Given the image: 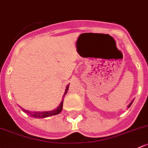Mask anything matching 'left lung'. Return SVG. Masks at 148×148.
<instances>
[{"label":"left lung","instance_id":"1","mask_svg":"<svg viewBox=\"0 0 148 148\" xmlns=\"http://www.w3.org/2000/svg\"><path fill=\"white\" fill-rule=\"evenodd\" d=\"M133 101H134V99H133V101H132L130 103V104H129V105H128V106H127V108H130V106H131V104H132V103H133Z\"/></svg>","mask_w":148,"mask_h":148}]
</instances>
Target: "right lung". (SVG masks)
<instances>
[{
    "label": "right lung",
    "mask_w": 148,
    "mask_h": 148,
    "mask_svg": "<svg viewBox=\"0 0 148 148\" xmlns=\"http://www.w3.org/2000/svg\"><path fill=\"white\" fill-rule=\"evenodd\" d=\"M69 84H68L67 86L66 87V89H65L64 91V94L63 96H62V101L60 103V104L59 105V106L57 107L56 109L52 110V111H44V112H31L29 111H27V110H25L23 109V111L25 113H28L29 114V116H32V117L34 118H47V117H49V116H55V115L59 114L60 112L62 111V108H63V102H64V98L65 95L67 93L68 89H69Z\"/></svg>",
    "instance_id": "right-lung-1"
}]
</instances>
